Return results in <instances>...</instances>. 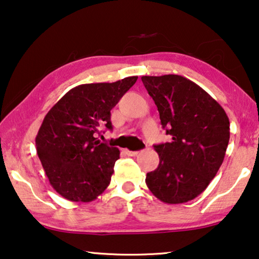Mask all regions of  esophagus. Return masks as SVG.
Listing matches in <instances>:
<instances>
[{
    "label": "esophagus",
    "mask_w": 259,
    "mask_h": 259,
    "mask_svg": "<svg viewBox=\"0 0 259 259\" xmlns=\"http://www.w3.org/2000/svg\"><path fill=\"white\" fill-rule=\"evenodd\" d=\"M125 154L128 156H137L140 154V151H130V150H125Z\"/></svg>",
    "instance_id": "esophagus-1"
}]
</instances>
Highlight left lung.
Here are the masks:
<instances>
[{"label":"left lung","instance_id":"8db88e82","mask_svg":"<svg viewBox=\"0 0 259 259\" xmlns=\"http://www.w3.org/2000/svg\"><path fill=\"white\" fill-rule=\"evenodd\" d=\"M142 82L171 136L169 142L154 147L159 164L147 174L145 183L166 204L192 201L223 163L230 140L228 116L205 90L183 76H142Z\"/></svg>","mask_w":259,"mask_h":259}]
</instances>
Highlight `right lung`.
<instances>
[{
	"mask_svg": "<svg viewBox=\"0 0 259 259\" xmlns=\"http://www.w3.org/2000/svg\"><path fill=\"white\" fill-rule=\"evenodd\" d=\"M75 87L48 111L36 136V150L47 177L62 197L92 202L111 181L117 148L97 140L100 128L111 130L110 110L137 81Z\"/></svg>",
	"mask_w": 259,
	"mask_h": 259,
	"instance_id": "right-lung-1",
	"label": "right lung"
}]
</instances>
